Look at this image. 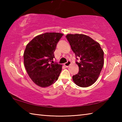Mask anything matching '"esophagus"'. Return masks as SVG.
Here are the masks:
<instances>
[{
    "label": "esophagus",
    "mask_w": 122,
    "mask_h": 122,
    "mask_svg": "<svg viewBox=\"0 0 122 122\" xmlns=\"http://www.w3.org/2000/svg\"><path fill=\"white\" fill-rule=\"evenodd\" d=\"M71 62L70 61H68L67 62L64 64V65H65L66 67L68 68L70 65H71Z\"/></svg>",
    "instance_id": "34e87169"
}]
</instances>
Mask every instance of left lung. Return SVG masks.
I'll return each mask as SVG.
<instances>
[{
	"label": "left lung",
	"mask_w": 122,
	"mask_h": 122,
	"mask_svg": "<svg viewBox=\"0 0 122 122\" xmlns=\"http://www.w3.org/2000/svg\"><path fill=\"white\" fill-rule=\"evenodd\" d=\"M66 38L75 53L79 71L73 80L81 87L92 86L97 80L104 65V52L99 43L84 34H67Z\"/></svg>",
	"instance_id": "8db88e82"
}]
</instances>
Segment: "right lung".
<instances>
[{
    "instance_id": "right-lung-1",
    "label": "right lung",
    "mask_w": 122,
    "mask_h": 122,
    "mask_svg": "<svg viewBox=\"0 0 122 122\" xmlns=\"http://www.w3.org/2000/svg\"><path fill=\"white\" fill-rule=\"evenodd\" d=\"M59 33H45L35 37L27 45L24 53V65L30 77L41 87L56 82L62 65L50 63L54 58L56 45L63 36Z\"/></svg>"
}]
</instances>
